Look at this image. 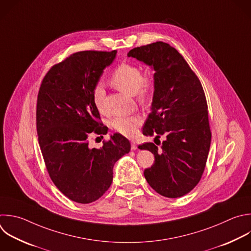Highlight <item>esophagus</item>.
Masks as SVG:
<instances>
[{
  "label": "esophagus",
  "mask_w": 251,
  "mask_h": 251,
  "mask_svg": "<svg viewBox=\"0 0 251 251\" xmlns=\"http://www.w3.org/2000/svg\"><path fill=\"white\" fill-rule=\"evenodd\" d=\"M131 149H132L133 151H136V150L138 149V146H137V144H136L135 141H132V142H131Z\"/></svg>",
  "instance_id": "obj_1"
}]
</instances>
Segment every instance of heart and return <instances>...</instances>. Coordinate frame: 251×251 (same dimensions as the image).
Wrapping results in <instances>:
<instances>
[{
    "instance_id": "heart-1",
    "label": "heart",
    "mask_w": 251,
    "mask_h": 251,
    "mask_svg": "<svg viewBox=\"0 0 251 251\" xmlns=\"http://www.w3.org/2000/svg\"><path fill=\"white\" fill-rule=\"evenodd\" d=\"M111 83L119 91L129 96H135L137 100L145 103L149 100L153 90V79L150 75H143L141 69L130 63L119 65L111 75ZM105 92L101 83L94 88L93 100L96 107L103 111V100ZM142 124L139 115L116 117L111 122V127L125 137H133L137 128Z\"/></svg>"
}]
</instances>
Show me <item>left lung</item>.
Wrapping results in <instances>:
<instances>
[{"mask_svg": "<svg viewBox=\"0 0 251 251\" xmlns=\"http://www.w3.org/2000/svg\"><path fill=\"white\" fill-rule=\"evenodd\" d=\"M127 55L154 71L151 108L143 134L165 137L160 149L153 143L139 146L154 155L153 164L144 172L145 178L158 194L181 197L200 181L210 150L204 90L182 55L168 43L136 47Z\"/></svg>", "mask_w": 251, "mask_h": 251, "instance_id": "left-lung-1", "label": "left lung"}]
</instances>
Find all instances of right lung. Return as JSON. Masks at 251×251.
Listing matches in <instances>:
<instances>
[{"instance_id":"1","label":"right lung","mask_w":251,"mask_h":251,"mask_svg":"<svg viewBox=\"0 0 251 251\" xmlns=\"http://www.w3.org/2000/svg\"><path fill=\"white\" fill-rule=\"evenodd\" d=\"M116 53H74L48 71L38 92L36 129L47 172L56 187L76 203L100 198L112 183L115 162L131 149L117 133L100 149L89 147L93 133H107L93 91Z\"/></svg>"}]
</instances>
